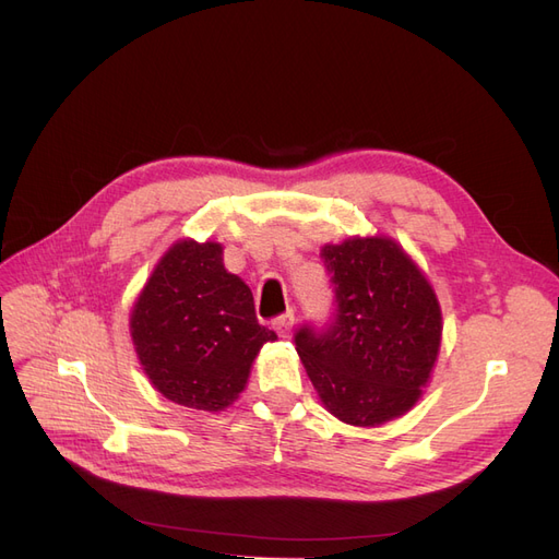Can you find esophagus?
I'll return each instance as SVG.
<instances>
[{"label":"esophagus","instance_id":"1","mask_svg":"<svg viewBox=\"0 0 559 559\" xmlns=\"http://www.w3.org/2000/svg\"><path fill=\"white\" fill-rule=\"evenodd\" d=\"M273 329L277 331L280 337H289L292 329H294V312H286V314H280L277 319H273Z\"/></svg>","mask_w":559,"mask_h":559}]
</instances>
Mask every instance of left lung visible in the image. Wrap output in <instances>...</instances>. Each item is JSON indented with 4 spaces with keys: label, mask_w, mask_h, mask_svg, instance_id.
I'll list each match as a JSON object with an SVG mask.
<instances>
[{
    "label": "left lung",
    "mask_w": 559,
    "mask_h": 559,
    "mask_svg": "<svg viewBox=\"0 0 559 559\" xmlns=\"http://www.w3.org/2000/svg\"><path fill=\"white\" fill-rule=\"evenodd\" d=\"M335 292L324 331L296 333L298 357L324 408L345 425L378 427L408 413L438 359L443 317L433 286L386 235L321 247Z\"/></svg>",
    "instance_id": "obj_1"
}]
</instances>
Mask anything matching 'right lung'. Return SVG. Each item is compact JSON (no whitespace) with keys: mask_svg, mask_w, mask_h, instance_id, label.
<instances>
[{"mask_svg":"<svg viewBox=\"0 0 559 559\" xmlns=\"http://www.w3.org/2000/svg\"><path fill=\"white\" fill-rule=\"evenodd\" d=\"M148 382L183 408L222 413L245 392L251 364L275 331L259 324L249 286L226 270L218 242L177 240L130 312Z\"/></svg>","mask_w":559,"mask_h":559,"instance_id":"right-lung-1","label":"right lung"}]
</instances>
